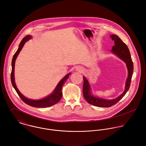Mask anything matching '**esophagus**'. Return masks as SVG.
Instances as JSON below:
<instances>
[{"label":"esophagus","instance_id":"34e87169","mask_svg":"<svg viewBox=\"0 0 146 146\" xmlns=\"http://www.w3.org/2000/svg\"><path fill=\"white\" fill-rule=\"evenodd\" d=\"M76 70H77L78 71H79V72H81L82 71H83L82 68H81V67H79L76 68Z\"/></svg>","mask_w":146,"mask_h":146}]
</instances>
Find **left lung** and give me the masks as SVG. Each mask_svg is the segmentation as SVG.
Returning a JSON list of instances; mask_svg holds the SVG:
<instances>
[{
	"label": "left lung",
	"instance_id": "8db88e82",
	"mask_svg": "<svg viewBox=\"0 0 146 146\" xmlns=\"http://www.w3.org/2000/svg\"><path fill=\"white\" fill-rule=\"evenodd\" d=\"M110 38L115 42V45L112 46V51L126 63L128 70V76L126 82V86L124 92L117 98L111 100H104L102 98H99L93 97L90 93V88L89 84L86 79L85 77H83V89L84 98L89 104L100 107H111L116 104L121 99H122V98L125 96V94L130 88L132 75L133 72V63L131 60L128 47L117 35H111L110 36Z\"/></svg>",
	"mask_w": 146,
	"mask_h": 146
}]
</instances>
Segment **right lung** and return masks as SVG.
Returning a JSON list of instances; mask_svg holds the SVG:
<instances>
[{"label": "right lung", "mask_w": 146, "mask_h": 146, "mask_svg": "<svg viewBox=\"0 0 146 146\" xmlns=\"http://www.w3.org/2000/svg\"><path fill=\"white\" fill-rule=\"evenodd\" d=\"M31 36L30 35H27V36H25L22 40V41L20 44L19 49H17V50L16 51V52L15 53V54H14V56L13 57L12 61V71H11V82H12L13 86L14 87L16 92L17 93L18 95L19 96V97H20L21 100L23 101V102H24L26 104L31 106L32 107H38V108H40V107L45 108V107H50L52 106H53L54 104H56L61 99L62 96V89L63 85L65 83L66 81L68 78L69 75H70V74H68L67 75H66L59 82V83L58 84L57 86H56V88L54 89V90L53 91V92L50 95H49V96H48L47 97H46L45 98H43L42 100H33L27 99L25 96H23L20 93V92L19 90L16 87V84L15 82V78H14L15 63L16 59L17 56L19 55L20 52L21 51V50L22 49L23 45L25 44V42H27L28 40L31 39Z\"/></svg>", "instance_id": "obj_1"}]
</instances>
